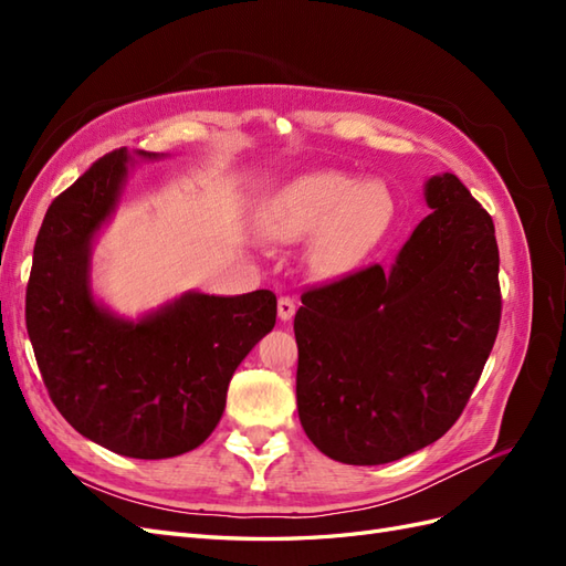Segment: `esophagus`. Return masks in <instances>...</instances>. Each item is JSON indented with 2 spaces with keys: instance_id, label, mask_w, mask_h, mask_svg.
I'll return each mask as SVG.
<instances>
[{
  "instance_id": "esophagus-1",
  "label": "esophagus",
  "mask_w": 566,
  "mask_h": 566,
  "mask_svg": "<svg viewBox=\"0 0 566 566\" xmlns=\"http://www.w3.org/2000/svg\"><path fill=\"white\" fill-rule=\"evenodd\" d=\"M295 316V302L290 297H279V318L290 321Z\"/></svg>"
}]
</instances>
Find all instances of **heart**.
I'll return each instance as SVG.
<instances>
[{"instance_id": "b5f03b06", "label": "heart", "mask_w": 566, "mask_h": 566, "mask_svg": "<svg viewBox=\"0 0 566 566\" xmlns=\"http://www.w3.org/2000/svg\"><path fill=\"white\" fill-rule=\"evenodd\" d=\"M391 214V198L380 181L342 172H312L285 184L269 200L260 229L276 243L312 241V264L323 276L354 266Z\"/></svg>"}]
</instances>
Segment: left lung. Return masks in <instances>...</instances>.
Masks as SVG:
<instances>
[{"instance_id": "left-lung-1", "label": "left lung", "mask_w": 566, "mask_h": 566, "mask_svg": "<svg viewBox=\"0 0 566 566\" xmlns=\"http://www.w3.org/2000/svg\"><path fill=\"white\" fill-rule=\"evenodd\" d=\"M432 212L397 260L302 295L297 410L314 447L382 465L451 430L501 323L493 219L455 175L424 181Z\"/></svg>"}]
</instances>
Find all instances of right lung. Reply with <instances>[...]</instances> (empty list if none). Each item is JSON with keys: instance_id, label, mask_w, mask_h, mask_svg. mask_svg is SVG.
Wrapping results in <instances>:
<instances>
[{"instance_id": "add662e5", "label": "right lung", "mask_w": 566, "mask_h": 566, "mask_svg": "<svg viewBox=\"0 0 566 566\" xmlns=\"http://www.w3.org/2000/svg\"><path fill=\"white\" fill-rule=\"evenodd\" d=\"M134 158H98L49 205L38 233L25 323L59 413L113 453L175 458L212 434L235 368L276 325V295L191 290L139 318L111 312L92 290V250L113 219Z\"/></svg>"}]
</instances>
